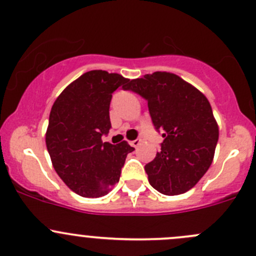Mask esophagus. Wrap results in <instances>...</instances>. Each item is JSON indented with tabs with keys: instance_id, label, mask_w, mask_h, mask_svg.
<instances>
[{
	"instance_id": "obj_1",
	"label": "esophagus",
	"mask_w": 256,
	"mask_h": 256,
	"mask_svg": "<svg viewBox=\"0 0 256 256\" xmlns=\"http://www.w3.org/2000/svg\"><path fill=\"white\" fill-rule=\"evenodd\" d=\"M130 144L132 147H138L140 144H141V141H140V140H134V141L130 142Z\"/></svg>"
}]
</instances>
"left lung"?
Here are the masks:
<instances>
[{
  "label": "left lung",
  "instance_id": "8db88e82",
  "mask_svg": "<svg viewBox=\"0 0 256 256\" xmlns=\"http://www.w3.org/2000/svg\"><path fill=\"white\" fill-rule=\"evenodd\" d=\"M124 90L144 96L156 130L164 141L144 166L150 184L164 195H180L195 186L211 166L218 125L210 102L198 88L170 72L131 80Z\"/></svg>",
  "mask_w": 256,
  "mask_h": 256
}]
</instances>
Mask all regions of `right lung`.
I'll return each instance as SVG.
<instances>
[{"label": "right lung", "mask_w": 256, "mask_h": 256, "mask_svg": "<svg viewBox=\"0 0 256 256\" xmlns=\"http://www.w3.org/2000/svg\"><path fill=\"white\" fill-rule=\"evenodd\" d=\"M128 78L102 70L70 83L51 108L45 142L54 169L72 192L83 198L106 195L119 182L134 147L126 141H102L109 132L112 94Z\"/></svg>", "instance_id": "obj_1"}]
</instances>
